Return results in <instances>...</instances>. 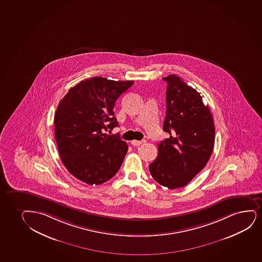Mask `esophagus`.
<instances>
[{
	"label": "esophagus",
	"instance_id": "1",
	"mask_svg": "<svg viewBox=\"0 0 262 262\" xmlns=\"http://www.w3.org/2000/svg\"><path fill=\"white\" fill-rule=\"evenodd\" d=\"M145 142V140H133L130 143H132V145L138 146V145H140L141 144Z\"/></svg>",
	"mask_w": 262,
	"mask_h": 262
}]
</instances>
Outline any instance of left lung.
Returning a JSON list of instances; mask_svg holds the SVG:
<instances>
[{"label": "left lung", "mask_w": 262, "mask_h": 262, "mask_svg": "<svg viewBox=\"0 0 262 262\" xmlns=\"http://www.w3.org/2000/svg\"><path fill=\"white\" fill-rule=\"evenodd\" d=\"M167 82L163 130L169 138L158 144V156L149 165L155 181L177 189L185 186L203 169L214 145V122L200 93L177 75Z\"/></svg>", "instance_id": "left-lung-1"}]
</instances>
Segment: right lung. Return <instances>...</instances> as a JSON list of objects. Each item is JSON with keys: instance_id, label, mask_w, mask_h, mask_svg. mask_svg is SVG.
I'll return each instance as SVG.
<instances>
[{"instance_id": "add662e5", "label": "right lung", "mask_w": 262, "mask_h": 262, "mask_svg": "<svg viewBox=\"0 0 262 262\" xmlns=\"http://www.w3.org/2000/svg\"><path fill=\"white\" fill-rule=\"evenodd\" d=\"M133 83L93 77L71 88L59 102L54 122L60 157L68 171L85 184L108 181L123 163L126 142L103 130L118 126L116 100Z\"/></svg>"}]
</instances>
